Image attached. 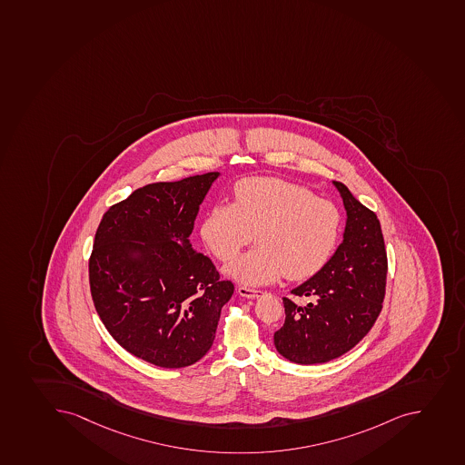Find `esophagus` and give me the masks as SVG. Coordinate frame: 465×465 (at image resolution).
Instances as JSON below:
<instances>
[{
    "label": "esophagus",
    "instance_id": "obj_1",
    "mask_svg": "<svg viewBox=\"0 0 465 465\" xmlns=\"http://www.w3.org/2000/svg\"><path fill=\"white\" fill-rule=\"evenodd\" d=\"M237 291H239V294L242 295V297H248V299H255V297H260V295L262 294V291L253 290V288L248 287H239Z\"/></svg>",
    "mask_w": 465,
    "mask_h": 465
}]
</instances>
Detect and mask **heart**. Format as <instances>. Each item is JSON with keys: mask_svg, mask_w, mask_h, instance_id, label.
I'll use <instances>...</instances> for the list:
<instances>
[{"mask_svg": "<svg viewBox=\"0 0 465 465\" xmlns=\"http://www.w3.org/2000/svg\"><path fill=\"white\" fill-rule=\"evenodd\" d=\"M338 205L309 187L281 178L249 177L234 186V204L217 203L205 214L201 235L222 262L251 243L256 246L228 265L246 285L308 279L327 264L338 243Z\"/></svg>", "mask_w": 465, "mask_h": 465, "instance_id": "b5f03b06", "label": "heart"}]
</instances>
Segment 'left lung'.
I'll return each mask as SVG.
<instances>
[{
    "instance_id": "obj_1",
    "label": "left lung",
    "mask_w": 465,
    "mask_h": 465,
    "mask_svg": "<svg viewBox=\"0 0 465 465\" xmlns=\"http://www.w3.org/2000/svg\"><path fill=\"white\" fill-rule=\"evenodd\" d=\"M347 210L343 242L315 276L283 297L285 322L274 333L279 354L299 365L326 363L365 338L386 295L387 253L377 214L334 182Z\"/></svg>"
}]
</instances>
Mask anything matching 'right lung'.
Returning <instances> with one entry per match:
<instances>
[{
    "instance_id": "right-lung-1",
    "label": "right lung",
    "mask_w": 465,
    "mask_h": 465,
    "mask_svg": "<svg viewBox=\"0 0 465 465\" xmlns=\"http://www.w3.org/2000/svg\"><path fill=\"white\" fill-rule=\"evenodd\" d=\"M219 173L152 183L111 205L88 261L93 303L126 351L162 368L207 354L234 283L192 248L200 204Z\"/></svg>"
}]
</instances>
